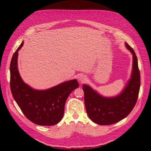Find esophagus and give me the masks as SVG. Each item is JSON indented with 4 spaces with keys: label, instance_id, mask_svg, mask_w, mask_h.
I'll return each instance as SVG.
<instances>
[{
    "label": "esophagus",
    "instance_id": "obj_1",
    "mask_svg": "<svg viewBox=\"0 0 151 151\" xmlns=\"http://www.w3.org/2000/svg\"><path fill=\"white\" fill-rule=\"evenodd\" d=\"M87 78H86V76L84 75H81L79 77V81H80V82H83L86 81Z\"/></svg>",
    "mask_w": 151,
    "mask_h": 151
}]
</instances>
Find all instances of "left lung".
Returning <instances> with one entry per match:
<instances>
[{"instance_id": "obj_1", "label": "left lung", "mask_w": 151, "mask_h": 151, "mask_svg": "<svg viewBox=\"0 0 151 151\" xmlns=\"http://www.w3.org/2000/svg\"><path fill=\"white\" fill-rule=\"evenodd\" d=\"M125 46L133 55V66L130 78L119 94L104 97L90 85H82L87 113L90 119L99 125H111L123 119L130 114L137 100L140 87L137 58L127 43Z\"/></svg>"}]
</instances>
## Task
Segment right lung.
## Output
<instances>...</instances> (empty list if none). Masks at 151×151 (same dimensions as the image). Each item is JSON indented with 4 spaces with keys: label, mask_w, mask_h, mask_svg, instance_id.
<instances>
[{
    "label": "right lung",
    "mask_w": 151,
    "mask_h": 151,
    "mask_svg": "<svg viewBox=\"0 0 151 151\" xmlns=\"http://www.w3.org/2000/svg\"><path fill=\"white\" fill-rule=\"evenodd\" d=\"M11 59L10 86L12 96L24 115L32 122L43 126L58 124L63 118L64 105L69 94L79 87L76 79L63 82L47 90H36L26 83L18 69V51Z\"/></svg>",
    "instance_id": "add662e5"
}]
</instances>
